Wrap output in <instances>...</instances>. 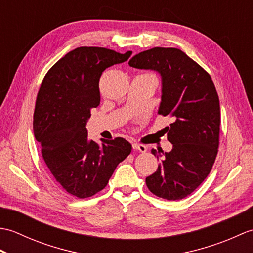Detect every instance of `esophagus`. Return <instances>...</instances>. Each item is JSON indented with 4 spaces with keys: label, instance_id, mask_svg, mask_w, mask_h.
<instances>
[{
    "label": "esophagus",
    "instance_id": "obj_1",
    "mask_svg": "<svg viewBox=\"0 0 253 253\" xmlns=\"http://www.w3.org/2000/svg\"><path fill=\"white\" fill-rule=\"evenodd\" d=\"M132 149L133 150H138V151L140 152H146L147 151V147L143 146V144H139V143H132Z\"/></svg>",
    "mask_w": 253,
    "mask_h": 253
}]
</instances>
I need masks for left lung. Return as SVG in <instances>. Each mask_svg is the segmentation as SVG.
<instances>
[{
  "mask_svg": "<svg viewBox=\"0 0 253 253\" xmlns=\"http://www.w3.org/2000/svg\"><path fill=\"white\" fill-rule=\"evenodd\" d=\"M129 66L161 76L159 113L171 116L168 140L173 144L158 169L146 178L149 190L166 200H180L200 186L212 169L218 148L219 101L211 76L175 47H153L133 56Z\"/></svg>",
  "mask_w": 253,
  "mask_h": 253,
  "instance_id": "left-lung-1",
  "label": "left lung"
}]
</instances>
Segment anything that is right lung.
Returning a JSON list of instances; mask_svg holds the SVG:
<instances>
[{
    "mask_svg": "<svg viewBox=\"0 0 253 253\" xmlns=\"http://www.w3.org/2000/svg\"><path fill=\"white\" fill-rule=\"evenodd\" d=\"M105 47L80 46L52 66L38 92L34 133L53 177L71 195L84 199L107 185L116 166L131 152L123 138H88L90 111L100 104L99 80L107 67L126 62Z\"/></svg>",
    "mask_w": 253,
    "mask_h": 253,
    "instance_id": "add662e5",
    "label": "right lung"
}]
</instances>
